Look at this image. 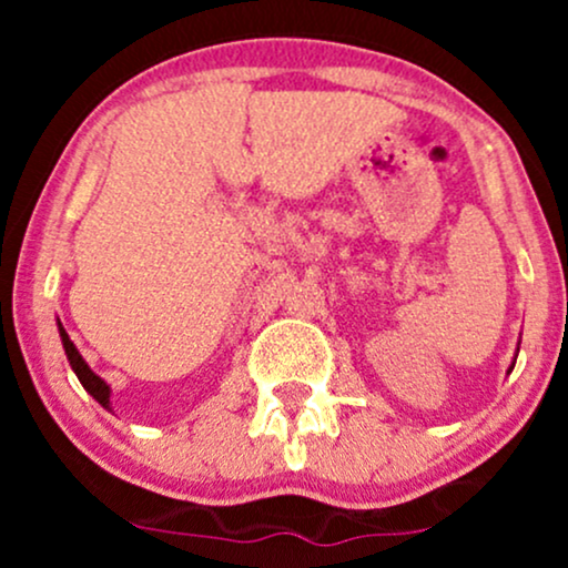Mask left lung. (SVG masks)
<instances>
[{
  "label": "left lung",
  "mask_w": 568,
  "mask_h": 568,
  "mask_svg": "<svg viewBox=\"0 0 568 568\" xmlns=\"http://www.w3.org/2000/svg\"><path fill=\"white\" fill-rule=\"evenodd\" d=\"M513 366H515V363H513ZM513 366H510V371H513Z\"/></svg>",
  "instance_id": "obj_1"
}]
</instances>
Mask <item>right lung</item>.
Segmentation results:
<instances>
[{"label": "right lung", "instance_id": "right-lung-1", "mask_svg": "<svg viewBox=\"0 0 568 568\" xmlns=\"http://www.w3.org/2000/svg\"><path fill=\"white\" fill-rule=\"evenodd\" d=\"M58 334H61L63 349H67V357H69V366L74 368L77 379L82 382V387L88 389V393L93 395L95 400L101 403L103 408H109V395H112V389H109V384L103 382L98 374H93V371H90V366H88V363H84V357L80 355V349L74 347V342H71V338H69L67 328H63L61 321H58Z\"/></svg>", "mask_w": 568, "mask_h": 568}]
</instances>
